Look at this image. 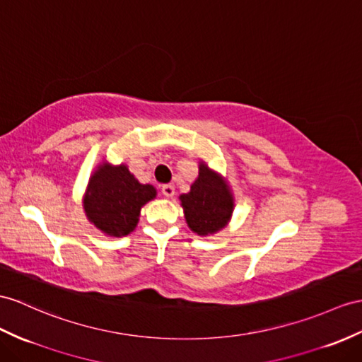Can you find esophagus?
I'll return each instance as SVG.
<instances>
[{"instance_id":"obj_1","label":"esophagus","mask_w":362,"mask_h":362,"mask_svg":"<svg viewBox=\"0 0 362 362\" xmlns=\"http://www.w3.org/2000/svg\"><path fill=\"white\" fill-rule=\"evenodd\" d=\"M161 192L165 198H172L175 195V187L170 186V184H164V186L161 187Z\"/></svg>"}]
</instances>
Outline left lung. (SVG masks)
<instances>
[{
  "mask_svg": "<svg viewBox=\"0 0 362 362\" xmlns=\"http://www.w3.org/2000/svg\"><path fill=\"white\" fill-rule=\"evenodd\" d=\"M184 218L193 233L199 236L215 235L230 223L235 198L228 181L221 173L199 161L198 176L190 192L180 195Z\"/></svg>",
  "mask_w": 362,
  "mask_h": 362,
  "instance_id": "left-lung-1",
  "label": "left lung"
}]
</instances>
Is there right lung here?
Segmentation results:
<instances>
[{"label":"right lung","instance_id":"obj_1","mask_svg":"<svg viewBox=\"0 0 362 362\" xmlns=\"http://www.w3.org/2000/svg\"><path fill=\"white\" fill-rule=\"evenodd\" d=\"M156 198L152 184H141L126 164H96L83 198L84 214L100 232L112 238L132 233L138 226L141 209Z\"/></svg>","mask_w":362,"mask_h":362}]
</instances>
